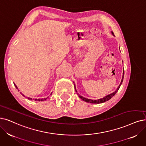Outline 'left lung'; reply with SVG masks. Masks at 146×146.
Instances as JSON below:
<instances>
[{"label":"left lung","mask_w":146,"mask_h":146,"mask_svg":"<svg viewBox=\"0 0 146 146\" xmlns=\"http://www.w3.org/2000/svg\"><path fill=\"white\" fill-rule=\"evenodd\" d=\"M112 33L114 35V33H113V32H112ZM123 77H122V79H121V83H120V85L119 86V87H118V88L117 89V90H116L114 92H113V93H111V94H110V95H107V96H105V97L103 98L99 99V100H90V99H87V98H86L83 97L82 96L80 95L78 93H77V94H78V96L81 99V100H83V101H86V102H89V103H92V104H100V103H103V102H104L110 100V99L113 96H114L115 95V93H117V91L119 90V88H120V86H121L122 82H123V77H124V70H123ZM74 85H75V84H74ZM75 91H76V92H77L76 89H75Z\"/></svg>","instance_id":"obj_1"}]
</instances>
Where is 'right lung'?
<instances>
[{"label":"right lung","instance_id":"add662e5","mask_svg":"<svg viewBox=\"0 0 146 146\" xmlns=\"http://www.w3.org/2000/svg\"><path fill=\"white\" fill-rule=\"evenodd\" d=\"M14 86H15V87H16V89H18L17 88V86L14 84ZM23 96H25V95H23V94H21ZM26 98H27V97H26ZM47 98H44V99H35V101H45V100H46V99ZM28 100H32V98H28Z\"/></svg>","mask_w":146,"mask_h":146}]
</instances>
